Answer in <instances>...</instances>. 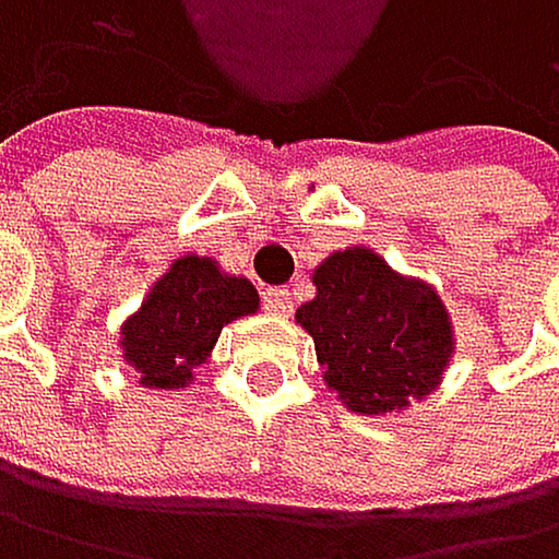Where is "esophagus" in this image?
<instances>
[{
    "instance_id": "esophagus-1",
    "label": "esophagus",
    "mask_w": 559,
    "mask_h": 559,
    "mask_svg": "<svg viewBox=\"0 0 559 559\" xmlns=\"http://www.w3.org/2000/svg\"><path fill=\"white\" fill-rule=\"evenodd\" d=\"M264 309L271 316H288L292 312V295H288V288H264Z\"/></svg>"
}]
</instances>
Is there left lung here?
<instances>
[{
    "mask_svg": "<svg viewBox=\"0 0 559 559\" xmlns=\"http://www.w3.org/2000/svg\"><path fill=\"white\" fill-rule=\"evenodd\" d=\"M316 298L295 322L316 340L330 392L360 416L402 412L440 384L453 357L443 298L367 247L336 250L312 274Z\"/></svg>",
    "mask_w": 559,
    "mask_h": 559,
    "instance_id": "left-lung-1",
    "label": "left lung"
}]
</instances>
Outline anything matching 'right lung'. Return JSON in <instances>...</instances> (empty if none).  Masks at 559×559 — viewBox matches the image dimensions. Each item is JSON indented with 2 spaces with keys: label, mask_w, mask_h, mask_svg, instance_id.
Instances as JSON below:
<instances>
[{
  "label": "right lung",
  "mask_w": 559,
  "mask_h": 559,
  "mask_svg": "<svg viewBox=\"0 0 559 559\" xmlns=\"http://www.w3.org/2000/svg\"><path fill=\"white\" fill-rule=\"evenodd\" d=\"M261 306L247 277L223 274L212 257L185 253L167 267L143 306L122 322L119 350L143 388H188L226 322Z\"/></svg>",
  "instance_id": "right-lung-1"
}]
</instances>
